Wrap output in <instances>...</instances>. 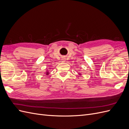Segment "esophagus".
<instances>
[{
  "mask_svg": "<svg viewBox=\"0 0 129 129\" xmlns=\"http://www.w3.org/2000/svg\"><path fill=\"white\" fill-rule=\"evenodd\" d=\"M63 60V61H64V60Z\"/></svg>",
  "mask_w": 129,
  "mask_h": 129,
  "instance_id": "esophagus-1",
  "label": "esophagus"
}]
</instances>
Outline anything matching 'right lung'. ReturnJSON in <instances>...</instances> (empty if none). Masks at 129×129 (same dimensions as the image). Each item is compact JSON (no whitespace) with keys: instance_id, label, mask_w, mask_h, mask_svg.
Returning a JSON list of instances; mask_svg holds the SVG:
<instances>
[{"instance_id":"1","label":"right lung","mask_w":129,"mask_h":129,"mask_svg":"<svg viewBox=\"0 0 129 129\" xmlns=\"http://www.w3.org/2000/svg\"><path fill=\"white\" fill-rule=\"evenodd\" d=\"M47 73V74H47V75H48V74H48V72H47V73Z\"/></svg>"}]
</instances>
